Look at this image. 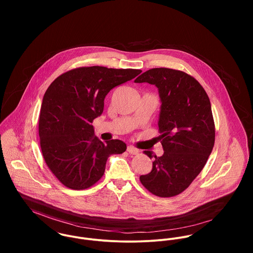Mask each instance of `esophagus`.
<instances>
[{
  "instance_id": "34e87169",
  "label": "esophagus",
  "mask_w": 253,
  "mask_h": 253,
  "mask_svg": "<svg viewBox=\"0 0 253 253\" xmlns=\"http://www.w3.org/2000/svg\"><path fill=\"white\" fill-rule=\"evenodd\" d=\"M127 152H128L130 155H137L139 151H138V149H136L135 147L129 145V146H127Z\"/></svg>"
}]
</instances>
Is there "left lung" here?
<instances>
[{"instance_id":"left-lung-1","label":"left lung","mask_w":253,"mask_h":253,"mask_svg":"<svg viewBox=\"0 0 253 253\" xmlns=\"http://www.w3.org/2000/svg\"><path fill=\"white\" fill-rule=\"evenodd\" d=\"M134 82L159 89V132L165 151L154 157L151 172L139 179L155 196L174 197L200 174L213 149L215 126L210 98L194 77L180 70L153 68ZM144 154L152 158L151 152Z\"/></svg>"}]
</instances>
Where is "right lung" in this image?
Here are the masks:
<instances>
[{"label":"right lung","instance_id":"1","mask_svg":"<svg viewBox=\"0 0 253 253\" xmlns=\"http://www.w3.org/2000/svg\"><path fill=\"white\" fill-rule=\"evenodd\" d=\"M141 72L79 67L63 73L47 87L40 111V145L47 168L67 188L91 187L103 176L109 156L126 150L118 139L100 141L91 124L103 113L109 91Z\"/></svg>","mask_w":253,"mask_h":253}]
</instances>
